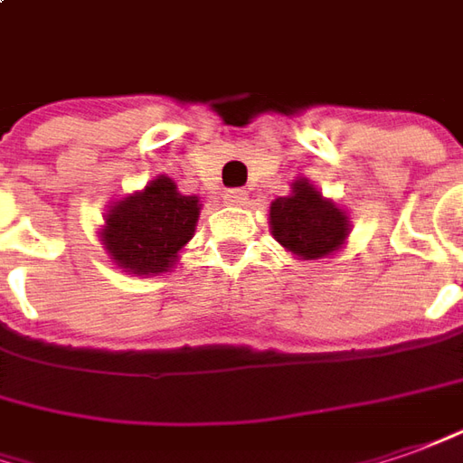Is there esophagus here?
Masks as SVG:
<instances>
[{
  "label": "esophagus",
  "mask_w": 463,
  "mask_h": 463,
  "mask_svg": "<svg viewBox=\"0 0 463 463\" xmlns=\"http://www.w3.org/2000/svg\"><path fill=\"white\" fill-rule=\"evenodd\" d=\"M225 200L231 205H248V192L245 190H228L225 192Z\"/></svg>",
  "instance_id": "34e87169"
}]
</instances>
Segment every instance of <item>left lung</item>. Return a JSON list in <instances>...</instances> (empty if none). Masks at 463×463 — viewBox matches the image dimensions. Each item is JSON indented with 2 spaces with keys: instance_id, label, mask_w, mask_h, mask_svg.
Instances as JSON below:
<instances>
[{
  "instance_id": "obj_1",
  "label": "left lung",
  "mask_w": 463,
  "mask_h": 463,
  "mask_svg": "<svg viewBox=\"0 0 463 463\" xmlns=\"http://www.w3.org/2000/svg\"><path fill=\"white\" fill-rule=\"evenodd\" d=\"M269 222L273 238L304 260L337 253L350 235L347 213L304 177L291 184V194L273 200Z\"/></svg>"
}]
</instances>
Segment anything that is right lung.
<instances>
[{"label": "right lung", "mask_w": 463, "mask_h": 463, "mask_svg": "<svg viewBox=\"0 0 463 463\" xmlns=\"http://www.w3.org/2000/svg\"><path fill=\"white\" fill-rule=\"evenodd\" d=\"M200 218V197L182 194L166 175L121 197L106 213L100 241L118 269L137 276L169 271L190 243Z\"/></svg>", "instance_id": "obj_1"}]
</instances>
